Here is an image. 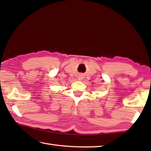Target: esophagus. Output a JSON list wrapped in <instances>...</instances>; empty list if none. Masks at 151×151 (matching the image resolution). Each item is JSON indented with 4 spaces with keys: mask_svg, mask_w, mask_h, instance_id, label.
I'll list each match as a JSON object with an SVG mask.
<instances>
[{
    "mask_svg": "<svg viewBox=\"0 0 151 151\" xmlns=\"http://www.w3.org/2000/svg\"><path fill=\"white\" fill-rule=\"evenodd\" d=\"M82 79V76H80L79 77H78V80L79 81H81V80Z\"/></svg>",
    "mask_w": 151,
    "mask_h": 151,
    "instance_id": "obj_1",
    "label": "esophagus"
}]
</instances>
